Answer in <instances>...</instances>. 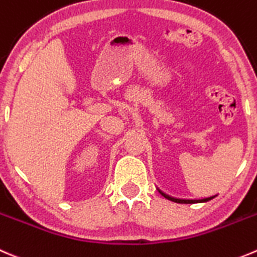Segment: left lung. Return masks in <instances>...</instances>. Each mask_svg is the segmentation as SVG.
Segmentation results:
<instances>
[{
    "mask_svg": "<svg viewBox=\"0 0 257 257\" xmlns=\"http://www.w3.org/2000/svg\"><path fill=\"white\" fill-rule=\"evenodd\" d=\"M159 191V189H158ZM159 193H161L163 197H166L167 200L169 201H173V202H177V203H201V202H207V201L212 200V198H215V196H212V197H208V198H202V200H179V198H174V197H171V196L166 195V193H163L162 191H159Z\"/></svg>",
    "mask_w": 257,
    "mask_h": 257,
    "instance_id": "8db88e82",
    "label": "left lung"
}]
</instances>
